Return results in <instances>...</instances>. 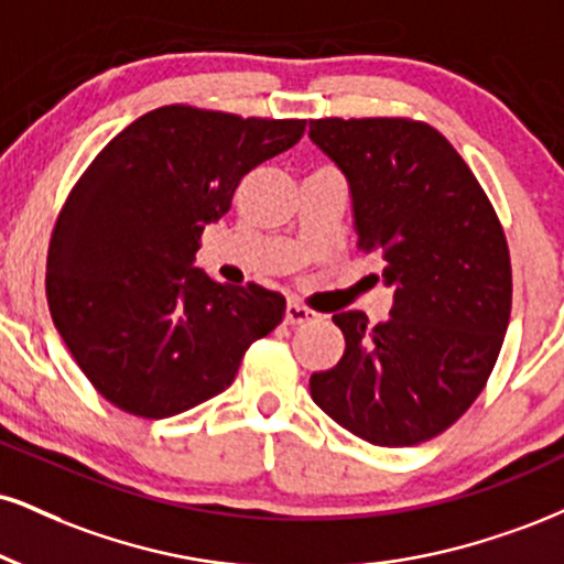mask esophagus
Here are the masks:
<instances>
[{
    "mask_svg": "<svg viewBox=\"0 0 564 564\" xmlns=\"http://www.w3.org/2000/svg\"><path fill=\"white\" fill-rule=\"evenodd\" d=\"M312 317H315V312L302 307V304H296V302H289L283 321H286V325H302V323H310Z\"/></svg>",
    "mask_w": 564,
    "mask_h": 564,
    "instance_id": "esophagus-1",
    "label": "esophagus"
}]
</instances>
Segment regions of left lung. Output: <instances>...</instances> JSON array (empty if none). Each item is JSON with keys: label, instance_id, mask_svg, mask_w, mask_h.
Masks as SVG:
<instances>
[{"label": "left lung", "instance_id": "1", "mask_svg": "<svg viewBox=\"0 0 564 564\" xmlns=\"http://www.w3.org/2000/svg\"><path fill=\"white\" fill-rule=\"evenodd\" d=\"M310 139L347 175L357 247L381 254L393 307L370 325L338 312L344 357L312 372L315 404L378 446L444 433L478 399L512 310L505 230L467 162L410 118L310 120Z\"/></svg>", "mask_w": 564, "mask_h": 564}]
</instances>
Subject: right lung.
<instances>
[{
  "label": "right lung",
  "instance_id": "1",
  "mask_svg": "<svg viewBox=\"0 0 564 564\" xmlns=\"http://www.w3.org/2000/svg\"><path fill=\"white\" fill-rule=\"evenodd\" d=\"M307 120L167 105L123 128L80 175L46 257L54 328L107 402L162 420L234 383L286 300L194 268L202 230L241 178L302 139Z\"/></svg>",
  "mask_w": 564,
  "mask_h": 564
}]
</instances>
